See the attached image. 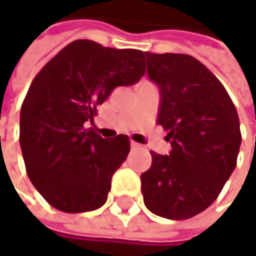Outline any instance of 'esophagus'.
I'll use <instances>...</instances> for the list:
<instances>
[{
  "label": "esophagus",
  "instance_id": "esophagus-1",
  "mask_svg": "<svg viewBox=\"0 0 256 256\" xmlns=\"http://www.w3.org/2000/svg\"><path fill=\"white\" fill-rule=\"evenodd\" d=\"M130 148H132V150H138V148H140V145L136 144V142H132V144H130Z\"/></svg>",
  "mask_w": 256,
  "mask_h": 256
}]
</instances>
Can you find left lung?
Returning a JSON list of instances; mask_svg holds the SVG:
<instances>
[{
  "mask_svg": "<svg viewBox=\"0 0 256 256\" xmlns=\"http://www.w3.org/2000/svg\"><path fill=\"white\" fill-rule=\"evenodd\" d=\"M148 77L162 94L157 123L168 130L169 156L151 151L140 175L145 206L168 220H188L209 208L236 164L240 122L226 87L190 54L145 53Z\"/></svg>",
  "mask_w": 256,
  "mask_h": 256,
  "instance_id": "1",
  "label": "left lung"
}]
</instances>
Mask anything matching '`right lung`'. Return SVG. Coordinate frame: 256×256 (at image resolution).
Listing matches in <instances>:
<instances>
[{"mask_svg": "<svg viewBox=\"0 0 256 256\" xmlns=\"http://www.w3.org/2000/svg\"><path fill=\"white\" fill-rule=\"evenodd\" d=\"M145 74L144 53L90 40L64 47L32 80L20 110L26 174L48 204L66 214L100 208L130 151L126 134L104 139L87 128L111 92Z\"/></svg>", "mask_w": 256, "mask_h": 256, "instance_id": "1", "label": "right lung"}]
</instances>
